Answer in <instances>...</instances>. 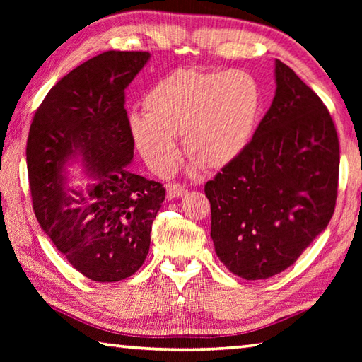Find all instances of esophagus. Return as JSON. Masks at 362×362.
I'll return each mask as SVG.
<instances>
[{"label":"esophagus","mask_w":362,"mask_h":362,"mask_svg":"<svg viewBox=\"0 0 362 362\" xmlns=\"http://www.w3.org/2000/svg\"><path fill=\"white\" fill-rule=\"evenodd\" d=\"M183 193H185V187L180 185V183H171V185H168V188H166V197L168 199L180 197Z\"/></svg>","instance_id":"34e87169"}]
</instances>
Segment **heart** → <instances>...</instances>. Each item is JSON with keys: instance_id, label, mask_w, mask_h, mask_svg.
Here are the masks:
<instances>
[{"instance_id": "1", "label": "heart", "mask_w": 362, "mask_h": 362, "mask_svg": "<svg viewBox=\"0 0 362 362\" xmlns=\"http://www.w3.org/2000/svg\"><path fill=\"white\" fill-rule=\"evenodd\" d=\"M261 95L249 73L179 70L144 96V113L129 118L130 134L148 165L158 173L175 166L182 136L187 156L219 169L241 156L252 140Z\"/></svg>"}]
</instances>
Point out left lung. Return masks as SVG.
I'll use <instances>...</instances> for the list:
<instances>
[{
	"instance_id": "left-lung-1",
	"label": "left lung",
	"mask_w": 362,
	"mask_h": 362,
	"mask_svg": "<svg viewBox=\"0 0 362 362\" xmlns=\"http://www.w3.org/2000/svg\"><path fill=\"white\" fill-rule=\"evenodd\" d=\"M276 90L247 148L205 183L214 250L230 272L264 280L297 261L332 219L339 138L322 99L280 60Z\"/></svg>"
}]
</instances>
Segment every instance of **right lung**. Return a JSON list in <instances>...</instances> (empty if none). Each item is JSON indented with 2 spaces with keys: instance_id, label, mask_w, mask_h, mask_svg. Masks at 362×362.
Returning a JSON list of instances; mask_svg holds the SVG:
<instances>
[{
  "instance_id": "right-lung-1",
  "label": "right lung",
  "mask_w": 362,
  "mask_h": 362,
  "mask_svg": "<svg viewBox=\"0 0 362 362\" xmlns=\"http://www.w3.org/2000/svg\"><path fill=\"white\" fill-rule=\"evenodd\" d=\"M149 57L146 51H105L87 60L48 91L29 129L35 218L68 263L93 281L124 280L141 267L165 201L160 182L127 169L134 136L124 91ZM76 153L98 180L83 194H66L59 173Z\"/></svg>"
}]
</instances>
